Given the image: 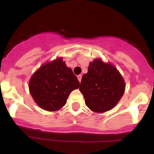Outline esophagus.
<instances>
[{
  "instance_id": "obj_1",
  "label": "esophagus",
  "mask_w": 154,
  "mask_h": 154,
  "mask_svg": "<svg viewBox=\"0 0 154 154\" xmlns=\"http://www.w3.org/2000/svg\"><path fill=\"white\" fill-rule=\"evenodd\" d=\"M77 78H78L79 81L81 82V80H82V75H79L77 76Z\"/></svg>"
}]
</instances>
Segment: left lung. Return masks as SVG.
I'll return each mask as SVG.
<instances>
[{
  "label": "left lung",
  "mask_w": 154,
  "mask_h": 154,
  "mask_svg": "<svg viewBox=\"0 0 154 154\" xmlns=\"http://www.w3.org/2000/svg\"><path fill=\"white\" fill-rule=\"evenodd\" d=\"M125 88V81L116 68L97 59L90 63L88 73L83 75L79 90L85 105L93 111L101 113L118 104Z\"/></svg>",
  "instance_id": "obj_1"
}]
</instances>
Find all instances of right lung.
<instances>
[{
  "label": "right lung",
  "instance_id": "1",
  "mask_svg": "<svg viewBox=\"0 0 154 154\" xmlns=\"http://www.w3.org/2000/svg\"><path fill=\"white\" fill-rule=\"evenodd\" d=\"M79 85L72 70L60 58L39 68L31 77L29 88L33 100L40 108L54 111L66 105L70 93Z\"/></svg>",
  "mask_w": 154,
  "mask_h": 154
}]
</instances>
